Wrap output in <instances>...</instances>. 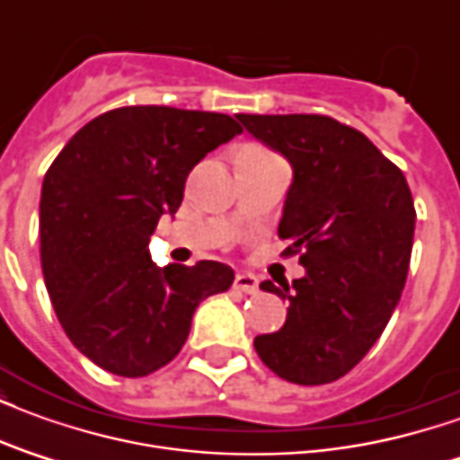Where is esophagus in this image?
<instances>
[{
    "mask_svg": "<svg viewBox=\"0 0 460 460\" xmlns=\"http://www.w3.org/2000/svg\"><path fill=\"white\" fill-rule=\"evenodd\" d=\"M234 288L241 290V293H256V290H259V279L251 276V273H236Z\"/></svg>",
    "mask_w": 460,
    "mask_h": 460,
    "instance_id": "1",
    "label": "esophagus"
}]
</instances>
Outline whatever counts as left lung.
Returning a JSON list of instances; mask_svg holds the SVG:
<instances>
[{"mask_svg": "<svg viewBox=\"0 0 460 460\" xmlns=\"http://www.w3.org/2000/svg\"><path fill=\"white\" fill-rule=\"evenodd\" d=\"M293 164L279 236L305 279L261 288L288 300L279 332L259 335L261 362L293 385H330L369 352L404 290L414 199L404 174L355 128L330 115H239Z\"/></svg>", "mask_w": 460, "mask_h": 460, "instance_id": "obj_1", "label": "left lung"}]
</instances>
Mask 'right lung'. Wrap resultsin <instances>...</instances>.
<instances>
[{"instance_id":"1","label":"right lung","mask_w":460,"mask_h":460,"mask_svg":"<svg viewBox=\"0 0 460 460\" xmlns=\"http://www.w3.org/2000/svg\"><path fill=\"white\" fill-rule=\"evenodd\" d=\"M243 130L231 115L125 105L75 132L41 187V269L68 340L118 376L180 355L201 300L229 290L219 261L157 269L150 236L194 164Z\"/></svg>"}]
</instances>
